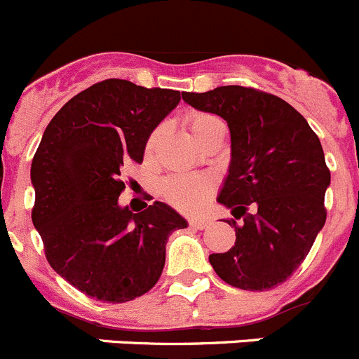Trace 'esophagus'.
Listing matches in <instances>:
<instances>
[{
	"mask_svg": "<svg viewBox=\"0 0 359 359\" xmlns=\"http://www.w3.org/2000/svg\"><path fill=\"white\" fill-rule=\"evenodd\" d=\"M189 226L190 228H196V229H205V228H208L210 222L206 219H190Z\"/></svg>",
	"mask_w": 359,
	"mask_h": 359,
	"instance_id": "1",
	"label": "esophagus"
}]
</instances>
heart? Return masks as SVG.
<instances>
[{
  "label": "heart",
  "instance_id": "b5f03b06",
  "mask_svg": "<svg viewBox=\"0 0 359 359\" xmlns=\"http://www.w3.org/2000/svg\"><path fill=\"white\" fill-rule=\"evenodd\" d=\"M187 126L199 146L212 140L217 135L224 133V123L213 114L206 111H194L187 117ZM163 128H156L149 135L146 142V154L151 156L156 149L158 142L162 140ZM215 190V180L208 174L197 176H172L162 183V196L177 210L183 212H197L205 206L212 192Z\"/></svg>",
  "mask_w": 359,
  "mask_h": 359
}]
</instances>
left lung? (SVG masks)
<instances>
[{"instance_id": "obj_1", "label": "left lung", "mask_w": 359, "mask_h": 359, "mask_svg": "<svg viewBox=\"0 0 359 359\" xmlns=\"http://www.w3.org/2000/svg\"><path fill=\"white\" fill-rule=\"evenodd\" d=\"M182 96L220 115L231 133L217 201L231 208L236 240L228 252L210 255L213 271L235 288L271 290L297 271L324 228L331 172L320 140L292 104L267 92L226 85Z\"/></svg>"}]
</instances>
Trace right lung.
Masks as SVG:
<instances>
[{"label": "right lung", "mask_w": 359, "mask_h": 359, "mask_svg": "<svg viewBox=\"0 0 359 359\" xmlns=\"http://www.w3.org/2000/svg\"><path fill=\"white\" fill-rule=\"evenodd\" d=\"M182 96L128 80L100 81L69 100L32 162V220L53 271L103 302H126L156 285L165 244L187 220L165 203L119 206L121 170L142 163L154 128Z\"/></svg>", "instance_id": "obj_1"}]
</instances>
